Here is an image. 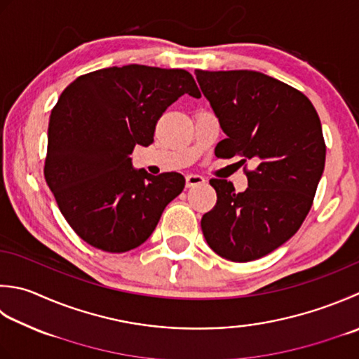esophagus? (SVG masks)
Returning a JSON list of instances; mask_svg holds the SVG:
<instances>
[{
    "label": "esophagus",
    "mask_w": 359,
    "mask_h": 359,
    "mask_svg": "<svg viewBox=\"0 0 359 359\" xmlns=\"http://www.w3.org/2000/svg\"><path fill=\"white\" fill-rule=\"evenodd\" d=\"M185 180H187V187L188 188L196 187V185H201V184H203V182H205V179H203L202 175H199V174H188L187 177H185Z\"/></svg>",
    "instance_id": "34e87169"
}]
</instances>
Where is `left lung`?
<instances>
[{"instance_id": "8db88e82", "label": "left lung", "mask_w": 359, "mask_h": 359, "mask_svg": "<svg viewBox=\"0 0 359 359\" xmlns=\"http://www.w3.org/2000/svg\"><path fill=\"white\" fill-rule=\"evenodd\" d=\"M196 79L227 135L216 157L255 163L243 193L210 180L217 201L201 227L217 255L252 262L290 240L310 212L325 166L320 119L304 93L263 73L196 69Z\"/></svg>"}]
</instances>
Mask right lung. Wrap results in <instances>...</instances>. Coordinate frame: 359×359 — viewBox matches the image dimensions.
<instances>
[{
  "label": "right lung",
  "instance_id": "right-lung-1",
  "mask_svg": "<svg viewBox=\"0 0 359 359\" xmlns=\"http://www.w3.org/2000/svg\"><path fill=\"white\" fill-rule=\"evenodd\" d=\"M185 93L201 97L185 69L135 63L83 74L63 90L49 116L45 179L90 245L111 254L138 248L182 193L184 175H151L129 156L154 142L158 118Z\"/></svg>",
  "mask_w": 359,
  "mask_h": 359
}]
</instances>
